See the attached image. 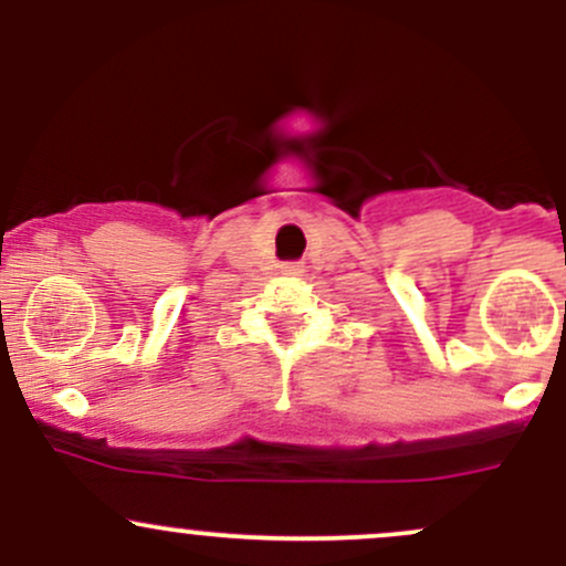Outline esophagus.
Returning a JSON list of instances; mask_svg holds the SVG:
<instances>
[{"label":"esophagus","mask_w":566,"mask_h":566,"mask_svg":"<svg viewBox=\"0 0 566 566\" xmlns=\"http://www.w3.org/2000/svg\"><path fill=\"white\" fill-rule=\"evenodd\" d=\"M282 271H284V274H292V276H303L305 269L301 263H284Z\"/></svg>","instance_id":"34e87169"}]
</instances>
